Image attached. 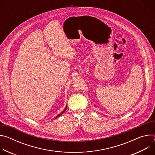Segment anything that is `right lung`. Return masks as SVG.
<instances>
[{
    "mask_svg": "<svg viewBox=\"0 0 155 155\" xmlns=\"http://www.w3.org/2000/svg\"><path fill=\"white\" fill-rule=\"evenodd\" d=\"M66 108H67V105H66V106H65V108L64 109V110H63V111H62V112H61V113H60V114H59V115H57L56 117H54V118H57L59 117H60L61 115H62V114H64V112H65V110H66Z\"/></svg>",
    "mask_w": 155,
    "mask_h": 155,
    "instance_id": "right-lung-1",
    "label": "right lung"
}]
</instances>
